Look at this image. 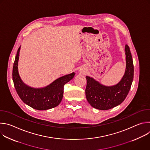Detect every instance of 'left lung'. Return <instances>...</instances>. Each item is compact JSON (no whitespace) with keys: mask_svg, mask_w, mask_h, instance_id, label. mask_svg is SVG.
Wrapping results in <instances>:
<instances>
[{"mask_svg":"<svg viewBox=\"0 0 150 150\" xmlns=\"http://www.w3.org/2000/svg\"><path fill=\"white\" fill-rule=\"evenodd\" d=\"M126 69L120 81L113 86H105L87 76L85 96L93 108L102 110L112 109L121 104L131 89L134 78V64L129 47L125 46Z\"/></svg>","mask_w":150,"mask_h":150,"instance_id":"8db88e82","label":"left lung"}]
</instances>
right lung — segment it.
Segmentation results:
<instances>
[{"mask_svg": "<svg viewBox=\"0 0 150 150\" xmlns=\"http://www.w3.org/2000/svg\"><path fill=\"white\" fill-rule=\"evenodd\" d=\"M19 50L20 47L18 49L13 63L12 79L20 98L31 108L38 110H47L57 106L63 98L64 85L74 78L75 73L60 77L43 88H34L28 87L22 81L19 75L18 63Z\"/></svg>", "mask_w": 150, "mask_h": 150, "instance_id": "obj_1", "label": "right lung"}]
</instances>
